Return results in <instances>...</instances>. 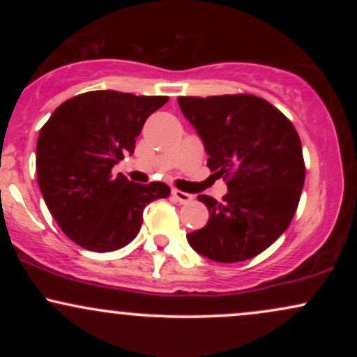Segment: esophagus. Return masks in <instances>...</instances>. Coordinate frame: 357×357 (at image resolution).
I'll return each mask as SVG.
<instances>
[{"mask_svg": "<svg viewBox=\"0 0 357 357\" xmlns=\"http://www.w3.org/2000/svg\"><path fill=\"white\" fill-rule=\"evenodd\" d=\"M171 195H173L179 203H190V202H192V195H190V192L173 190V191H171Z\"/></svg>", "mask_w": 357, "mask_h": 357, "instance_id": "34e87169", "label": "esophagus"}]
</instances>
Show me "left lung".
I'll list each match as a JSON object with an SVG mask.
<instances>
[{
    "instance_id": "1",
    "label": "left lung",
    "mask_w": 357,
    "mask_h": 357,
    "mask_svg": "<svg viewBox=\"0 0 357 357\" xmlns=\"http://www.w3.org/2000/svg\"><path fill=\"white\" fill-rule=\"evenodd\" d=\"M215 174L228 178L221 202L199 195L210 218L188 233L199 255L235 264L264 252L287 230L305 179L296 127L267 100L247 93L178 97Z\"/></svg>"
}]
</instances>
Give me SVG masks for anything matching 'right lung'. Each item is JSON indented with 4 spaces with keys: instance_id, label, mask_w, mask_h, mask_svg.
Returning a JSON list of instances; mask_svg holds the SVG:
<instances>
[{
    "instance_id": "add662e5",
    "label": "right lung",
    "mask_w": 357,
    "mask_h": 357,
    "mask_svg": "<svg viewBox=\"0 0 357 357\" xmlns=\"http://www.w3.org/2000/svg\"><path fill=\"white\" fill-rule=\"evenodd\" d=\"M167 97L96 90L55 109L36 142L45 203L68 238L92 252H114L141 230L146 204L169 196L161 181L132 183L112 167L132 154L136 137Z\"/></svg>"
}]
</instances>
